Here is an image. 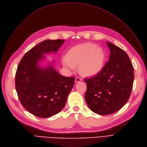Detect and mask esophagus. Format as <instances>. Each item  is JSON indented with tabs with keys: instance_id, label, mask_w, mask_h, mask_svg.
Instances as JSON below:
<instances>
[{
	"instance_id": "obj_1",
	"label": "esophagus",
	"mask_w": 147,
	"mask_h": 147,
	"mask_svg": "<svg viewBox=\"0 0 147 147\" xmlns=\"http://www.w3.org/2000/svg\"><path fill=\"white\" fill-rule=\"evenodd\" d=\"M81 81H83V79L80 78V77H77L75 78V82L76 83H78V82H80Z\"/></svg>"
}]
</instances>
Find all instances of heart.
<instances>
[{
    "mask_svg": "<svg viewBox=\"0 0 147 147\" xmlns=\"http://www.w3.org/2000/svg\"><path fill=\"white\" fill-rule=\"evenodd\" d=\"M102 49L95 44L86 43L74 47L62 58L63 66L74 72L79 66V71L84 77H93L101 71L105 61Z\"/></svg>",
    "mask_w": 147,
    "mask_h": 147,
    "instance_id": "1",
    "label": "heart"
}]
</instances>
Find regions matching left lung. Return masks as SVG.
<instances>
[{
	"label": "left lung",
	"mask_w": 147,
	"mask_h": 147,
	"mask_svg": "<svg viewBox=\"0 0 147 147\" xmlns=\"http://www.w3.org/2000/svg\"><path fill=\"white\" fill-rule=\"evenodd\" d=\"M106 43L110 50L109 60L96 76L84 79L87 104L101 115L112 114L124 106L130 96L134 81L133 66L126 52Z\"/></svg>",
	"instance_id": "8db88e82"
}]
</instances>
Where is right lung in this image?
Wrapping results in <instances>:
<instances>
[{
  "label": "right lung",
  "mask_w": 147,
  "mask_h": 147,
  "mask_svg": "<svg viewBox=\"0 0 147 147\" xmlns=\"http://www.w3.org/2000/svg\"><path fill=\"white\" fill-rule=\"evenodd\" d=\"M64 42L61 39L43 41L26 52L17 69L15 83L19 100L27 111L39 118L61 111L74 85L75 77L61 75L52 65L44 68L38 64L43 54L56 53Z\"/></svg>",
  "instance_id": "add662e5"
}]
</instances>
